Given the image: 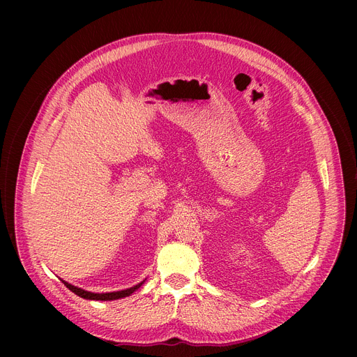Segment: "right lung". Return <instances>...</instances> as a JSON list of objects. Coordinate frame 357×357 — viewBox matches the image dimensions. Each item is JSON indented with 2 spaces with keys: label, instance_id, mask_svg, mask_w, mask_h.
Instances as JSON below:
<instances>
[{
  "label": "right lung",
  "instance_id": "add662e5",
  "mask_svg": "<svg viewBox=\"0 0 357 357\" xmlns=\"http://www.w3.org/2000/svg\"><path fill=\"white\" fill-rule=\"evenodd\" d=\"M62 282L72 291V292H75L76 295H79V296H82V298H84V299H94V301H113V299H120V298H124V296H128V295H131L135 289H138L142 284H144V281L142 282H139L138 285H135V287H131V288H127V289H123V291H116V292H103V294H96V292H89V291H84V289H82V288H77V287H75V285H72V284H69V282H66V281H63L62 280Z\"/></svg>",
  "mask_w": 357,
  "mask_h": 357
}]
</instances>
